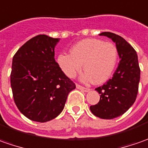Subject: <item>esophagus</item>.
Wrapping results in <instances>:
<instances>
[{"label": "esophagus", "instance_id": "1", "mask_svg": "<svg viewBox=\"0 0 148 148\" xmlns=\"http://www.w3.org/2000/svg\"><path fill=\"white\" fill-rule=\"evenodd\" d=\"M76 88H78V89L81 90V91H84V92H88L89 91V88H84L83 86H81V85H79V84H76Z\"/></svg>", "mask_w": 148, "mask_h": 148}]
</instances>
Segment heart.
Returning a JSON list of instances; mask_svg holds the SVG:
<instances>
[{
  "label": "heart",
  "mask_w": 148,
  "mask_h": 148,
  "mask_svg": "<svg viewBox=\"0 0 148 148\" xmlns=\"http://www.w3.org/2000/svg\"><path fill=\"white\" fill-rule=\"evenodd\" d=\"M118 60V51L115 44L101 39L87 38L79 41L70 49L69 53L57 56L56 63L68 78H74L83 68L86 72L82 76L84 82L94 79L101 84L113 73Z\"/></svg>",
  "instance_id": "b5f03b06"
}]
</instances>
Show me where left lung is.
I'll list each match as a JSON object with an SVG mask.
<instances>
[{
  "label": "left lung",
  "mask_w": 148,
  "mask_h": 148,
  "mask_svg": "<svg viewBox=\"0 0 148 148\" xmlns=\"http://www.w3.org/2000/svg\"><path fill=\"white\" fill-rule=\"evenodd\" d=\"M99 35L106 36L115 42L120 60L113 77L95 89L99 92L100 101L91 106L90 110L99 118L111 120L123 115L134 103L138 92L140 68L136 51L125 39L110 32Z\"/></svg>",
  "instance_id": "obj_1"
}]
</instances>
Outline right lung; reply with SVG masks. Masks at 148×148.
Segmentation results:
<instances>
[{
	"instance_id": "1",
	"label": "right lung",
	"mask_w": 148,
	"mask_h": 148,
	"mask_svg": "<svg viewBox=\"0 0 148 148\" xmlns=\"http://www.w3.org/2000/svg\"><path fill=\"white\" fill-rule=\"evenodd\" d=\"M59 38L40 34L18 49L12 60L10 84L14 103L29 120L47 122L57 117L76 88L55 60Z\"/></svg>"
}]
</instances>
